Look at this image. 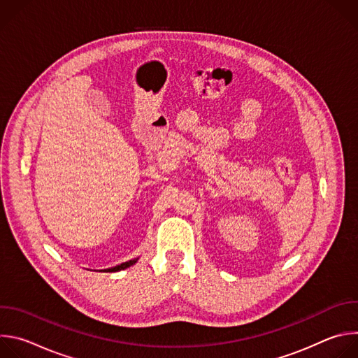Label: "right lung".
<instances>
[{"mask_svg": "<svg viewBox=\"0 0 358 358\" xmlns=\"http://www.w3.org/2000/svg\"><path fill=\"white\" fill-rule=\"evenodd\" d=\"M136 262H137V259H131V261H129V262H123V264H120V265H117V266H115V268H109V269L100 271V272H119V271H123V269H126V268L134 265Z\"/></svg>", "mask_w": 358, "mask_h": 358, "instance_id": "obj_1", "label": "right lung"}]
</instances>
